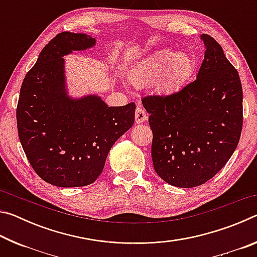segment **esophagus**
<instances>
[{
    "label": "esophagus",
    "mask_w": 257,
    "mask_h": 257,
    "mask_svg": "<svg viewBox=\"0 0 257 257\" xmlns=\"http://www.w3.org/2000/svg\"><path fill=\"white\" fill-rule=\"evenodd\" d=\"M147 119V114H146V111L144 108L138 106L136 108V112H135V120H136L137 123H143L145 122Z\"/></svg>",
    "instance_id": "34e87169"
}]
</instances>
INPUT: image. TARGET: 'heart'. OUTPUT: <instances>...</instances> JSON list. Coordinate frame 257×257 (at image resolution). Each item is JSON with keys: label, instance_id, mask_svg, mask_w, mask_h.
I'll return each mask as SVG.
<instances>
[{"label": "heart", "instance_id": "heart-1", "mask_svg": "<svg viewBox=\"0 0 257 257\" xmlns=\"http://www.w3.org/2000/svg\"><path fill=\"white\" fill-rule=\"evenodd\" d=\"M195 69L193 56L186 52L164 49L151 54L135 69L132 80L138 86L152 85L156 82L161 93L170 94L180 89Z\"/></svg>", "mask_w": 257, "mask_h": 257}]
</instances>
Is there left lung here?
I'll use <instances>...</instances> for the list:
<instances>
[{
    "label": "left lung",
    "mask_w": 257,
    "mask_h": 257,
    "mask_svg": "<svg viewBox=\"0 0 257 257\" xmlns=\"http://www.w3.org/2000/svg\"><path fill=\"white\" fill-rule=\"evenodd\" d=\"M196 79L168 96L142 99L153 132L152 160L162 179L180 188L205 184L231 158L242 127L238 71L210 35Z\"/></svg>",
    "instance_id": "obj_1"
}]
</instances>
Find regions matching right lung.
<instances>
[{
	"label": "right lung",
	"mask_w": 257,
	"mask_h": 257,
	"mask_svg": "<svg viewBox=\"0 0 257 257\" xmlns=\"http://www.w3.org/2000/svg\"><path fill=\"white\" fill-rule=\"evenodd\" d=\"M96 40L60 33L42 50L20 88L19 139L35 172L58 187L88 186L101 175L113 144L133 127L136 104L108 106L96 94L69 95L63 56Z\"/></svg>",
	"instance_id": "add662e5"
}]
</instances>
